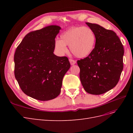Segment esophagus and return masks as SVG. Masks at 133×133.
Here are the masks:
<instances>
[{"mask_svg": "<svg viewBox=\"0 0 133 133\" xmlns=\"http://www.w3.org/2000/svg\"><path fill=\"white\" fill-rule=\"evenodd\" d=\"M69 62H70V63L71 65H74V64L76 63L75 60H73V59H69Z\"/></svg>", "mask_w": 133, "mask_h": 133, "instance_id": "esophagus-1", "label": "esophagus"}]
</instances>
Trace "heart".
I'll list each match as a JSON object with an SVG mask.
<instances>
[{"label": "heart", "mask_w": 133, "mask_h": 133, "mask_svg": "<svg viewBox=\"0 0 133 133\" xmlns=\"http://www.w3.org/2000/svg\"><path fill=\"white\" fill-rule=\"evenodd\" d=\"M60 40L54 43L55 50L60 55L66 53V46H70L72 53L79 58L87 57L94 49L95 35L90 28L74 26L65 30L60 35Z\"/></svg>", "instance_id": "heart-1"}]
</instances>
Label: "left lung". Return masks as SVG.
<instances>
[{"instance_id": "left-lung-1", "label": "left lung", "mask_w": 133, "mask_h": 133, "mask_svg": "<svg viewBox=\"0 0 133 133\" xmlns=\"http://www.w3.org/2000/svg\"><path fill=\"white\" fill-rule=\"evenodd\" d=\"M95 35V47L87 57L78 60L80 79L87 92L100 95L114 88L123 69L124 47L111 30L86 23Z\"/></svg>"}]
</instances>
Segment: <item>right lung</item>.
<instances>
[{"mask_svg": "<svg viewBox=\"0 0 133 133\" xmlns=\"http://www.w3.org/2000/svg\"><path fill=\"white\" fill-rule=\"evenodd\" d=\"M61 29L50 25L27 34L14 54V75L24 93L41 101L60 94L63 78L70 64L54 54L55 38Z\"/></svg>", "mask_w": 133, "mask_h": 133, "instance_id": "obj_1", "label": "right lung"}]
</instances>
